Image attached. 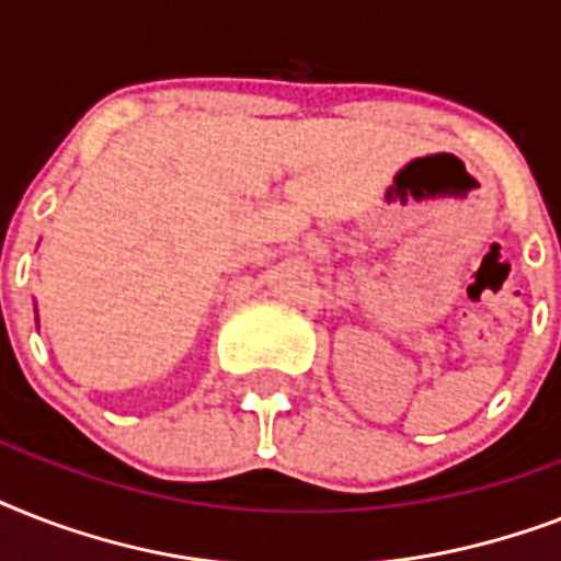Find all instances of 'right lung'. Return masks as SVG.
Wrapping results in <instances>:
<instances>
[{
    "label": "right lung",
    "instance_id": "add662e5",
    "mask_svg": "<svg viewBox=\"0 0 561 561\" xmlns=\"http://www.w3.org/2000/svg\"><path fill=\"white\" fill-rule=\"evenodd\" d=\"M34 311H37V308H34Z\"/></svg>",
    "mask_w": 561,
    "mask_h": 561
}]
</instances>
